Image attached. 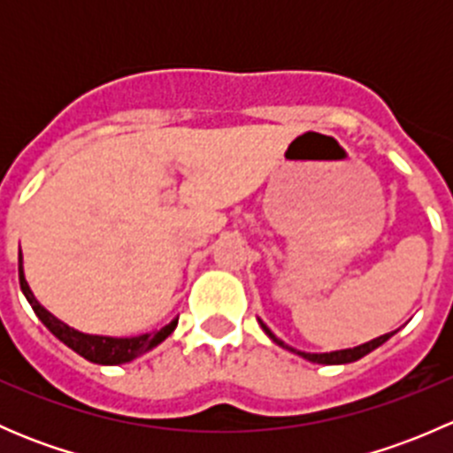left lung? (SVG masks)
Listing matches in <instances>:
<instances>
[{"mask_svg": "<svg viewBox=\"0 0 453 453\" xmlns=\"http://www.w3.org/2000/svg\"><path fill=\"white\" fill-rule=\"evenodd\" d=\"M258 324L263 326L265 335L269 337V340L273 342V344L282 346V349L291 350L294 355H300L303 359H307V362H313V364H326V366H337V364H350V362H357V359L366 357L368 353H372L374 349H379V346L383 344V342L390 340L392 335H395L396 331L392 333H386V335H379L374 337V340L366 342V344H359V346H353V349H344V350H331V353H304V350H298V349H291L289 344H285L282 340H278L276 335H273L272 331H269L267 324L263 322V319H258Z\"/></svg>", "mask_w": 453, "mask_h": 453, "instance_id": "left-lung-1", "label": "left lung"}]
</instances>
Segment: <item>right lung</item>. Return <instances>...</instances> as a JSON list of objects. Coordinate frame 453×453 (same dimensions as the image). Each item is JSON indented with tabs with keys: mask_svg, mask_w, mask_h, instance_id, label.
<instances>
[{
	"mask_svg": "<svg viewBox=\"0 0 453 453\" xmlns=\"http://www.w3.org/2000/svg\"><path fill=\"white\" fill-rule=\"evenodd\" d=\"M19 285L24 291L26 300L30 303L32 311L36 313V318L48 326V331L54 337L63 342L65 346H70L74 353H79L81 357H85L87 362L100 364V366H118V364L134 362L140 355L149 353L150 349H155L157 344H162L177 326V319H171L166 326H162L155 333H142V335L134 337H111V335H91V333H83L79 328L70 326V324L61 322L57 315H52L39 300L32 294L28 280H26L24 273V256L19 252Z\"/></svg>",
	"mask_w": 453,
	"mask_h": 453,
	"instance_id": "1",
	"label": "right lung"
}]
</instances>
